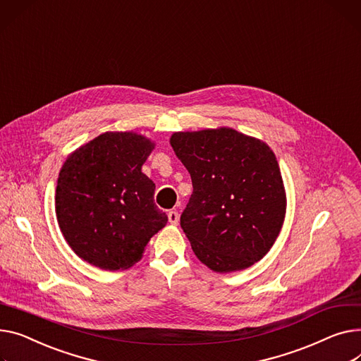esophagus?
Masks as SVG:
<instances>
[{
	"mask_svg": "<svg viewBox=\"0 0 361 361\" xmlns=\"http://www.w3.org/2000/svg\"><path fill=\"white\" fill-rule=\"evenodd\" d=\"M168 221H170V224H173V225H177V224H178V221H180V214H178V212H177V210L168 212Z\"/></svg>",
	"mask_w": 361,
	"mask_h": 361,
	"instance_id": "esophagus-1",
	"label": "esophagus"
}]
</instances>
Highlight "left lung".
Here are the masks:
<instances>
[{"label":"left lung","instance_id":"8db88e82","mask_svg":"<svg viewBox=\"0 0 361 361\" xmlns=\"http://www.w3.org/2000/svg\"><path fill=\"white\" fill-rule=\"evenodd\" d=\"M170 142L193 183L180 225L197 258L218 273L259 261L273 247L286 213L273 151L229 128L177 132Z\"/></svg>","mask_w":361,"mask_h":361}]
</instances>
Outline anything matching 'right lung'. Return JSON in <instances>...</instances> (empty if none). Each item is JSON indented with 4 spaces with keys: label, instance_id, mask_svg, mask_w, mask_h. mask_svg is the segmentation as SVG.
I'll use <instances>...</instances> for the list:
<instances>
[{
    "label": "right lung",
    "instance_id": "add662e5",
    "mask_svg": "<svg viewBox=\"0 0 361 361\" xmlns=\"http://www.w3.org/2000/svg\"><path fill=\"white\" fill-rule=\"evenodd\" d=\"M154 143L132 132H106L71 154L56 185V218L80 258L103 270L140 259L168 218L154 202L155 184L142 173Z\"/></svg>",
    "mask_w": 361,
    "mask_h": 361
}]
</instances>
